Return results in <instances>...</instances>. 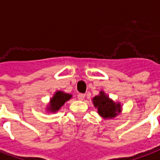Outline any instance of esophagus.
<instances>
[{
    "instance_id": "34e87169",
    "label": "esophagus",
    "mask_w": 160,
    "mask_h": 160,
    "mask_svg": "<svg viewBox=\"0 0 160 160\" xmlns=\"http://www.w3.org/2000/svg\"><path fill=\"white\" fill-rule=\"evenodd\" d=\"M85 96H86V95H85L84 94H78V99H79L80 101H83L85 99Z\"/></svg>"
}]
</instances>
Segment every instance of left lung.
Wrapping results in <instances>:
<instances>
[{
  "instance_id": "obj_1",
  "label": "left lung",
  "mask_w": 160,
  "mask_h": 160,
  "mask_svg": "<svg viewBox=\"0 0 160 160\" xmlns=\"http://www.w3.org/2000/svg\"><path fill=\"white\" fill-rule=\"evenodd\" d=\"M93 104L97 108V113L103 119H113L122 113V104L113 101L103 90H101L98 95L92 99Z\"/></svg>"
}]
</instances>
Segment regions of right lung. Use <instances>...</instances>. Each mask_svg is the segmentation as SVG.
<instances>
[{
	"label": "right lung",
	"mask_w": 160,
	"mask_h": 160,
	"mask_svg": "<svg viewBox=\"0 0 160 160\" xmlns=\"http://www.w3.org/2000/svg\"><path fill=\"white\" fill-rule=\"evenodd\" d=\"M72 97V94L65 93L64 91H61V90H58L54 93L52 97L50 99V102L45 108L46 111L50 112V113H56Z\"/></svg>",
	"instance_id": "right-lung-1"
}]
</instances>
